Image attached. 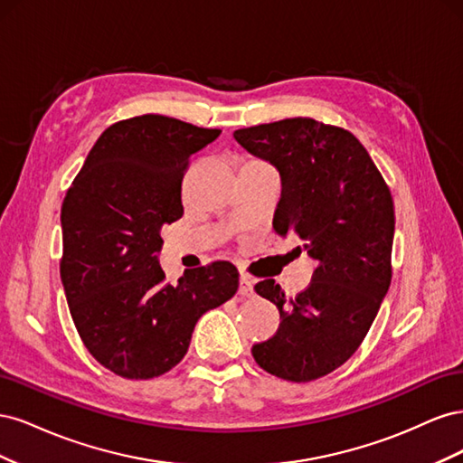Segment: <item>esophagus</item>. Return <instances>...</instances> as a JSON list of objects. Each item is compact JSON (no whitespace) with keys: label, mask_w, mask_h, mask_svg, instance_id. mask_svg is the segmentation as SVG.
<instances>
[{"label":"esophagus","mask_w":463,"mask_h":463,"mask_svg":"<svg viewBox=\"0 0 463 463\" xmlns=\"http://www.w3.org/2000/svg\"><path fill=\"white\" fill-rule=\"evenodd\" d=\"M240 293H241L243 298L253 296V293H255V289H253V278L241 274V278H240Z\"/></svg>","instance_id":"esophagus-1"}]
</instances>
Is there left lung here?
I'll use <instances>...</instances> for the list:
<instances>
[{
  "instance_id": "left-lung-1",
  "label": "left lung",
  "mask_w": 463,
  "mask_h": 463,
  "mask_svg": "<svg viewBox=\"0 0 463 463\" xmlns=\"http://www.w3.org/2000/svg\"><path fill=\"white\" fill-rule=\"evenodd\" d=\"M233 137L279 172L276 233L299 235L317 260L309 288L296 299L274 279L255 286L278 307L279 328L253 345V357L266 373L309 383L357 352L381 309L392 279L394 203L365 146L342 128L293 118Z\"/></svg>"
}]
</instances>
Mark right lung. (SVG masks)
Listing matches in <instances>:
<instances>
[{
    "instance_id": "add662e5",
    "label": "right lung",
    "mask_w": 463,
    "mask_h": 463,
    "mask_svg": "<svg viewBox=\"0 0 463 463\" xmlns=\"http://www.w3.org/2000/svg\"><path fill=\"white\" fill-rule=\"evenodd\" d=\"M174 118L146 114L100 135L61 204V284L92 357L123 378L146 381L184 359L197 320L235 296L226 260L164 282L160 230L184 216L189 156L218 138Z\"/></svg>"
}]
</instances>
